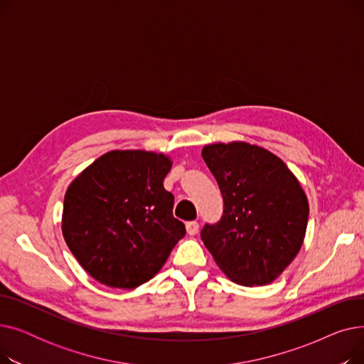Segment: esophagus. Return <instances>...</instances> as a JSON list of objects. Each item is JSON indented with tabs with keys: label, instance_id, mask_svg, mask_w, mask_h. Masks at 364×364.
<instances>
[{
	"label": "esophagus",
	"instance_id": "esophagus-1",
	"mask_svg": "<svg viewBox=\"0 0 364 364\" xmlns=\"http://www.w3.org/2000/svg\"><path fill=\"white\" fill-rule=\"evenodd\" d=\"M186 230L190 236H195L199 232V223L198 221H188L186 223Z\"/></svg>",
	"mask_w": 364,
	"mask_h": 364
}]
</instances>
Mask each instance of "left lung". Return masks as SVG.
Instances as JSON below:
<instances>
[{
	"label": "left lung",
	"mask_w": 364,
	"mask_h": 364,
	"mask_svg": "<svg viewBox=\"0 0 364 364\" xmlns=\"http://www.w3.org/2000/svg\"><path fill=\"white\" fill-rule=\"evenodd\" d=\"M202 158L224 200L223 217L200 237L221 272L242 286L276 280L298 255L309 223V199L274 153L246 141L214 143Z\"/></svg>",
	"instance_id": "left-lung-1"
}]
</instances>
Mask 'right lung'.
Listing matches in <instances>:
<instances>
[{
  "label": "right lung",
  "instance_id": "obj_1",
  "mask_svg": "<svg viewBox=\"0 0 364 364\" xmlns=\"http://www.w3.org/2000/svg\"><path fill=\"white\" fill-rule=\"evenodd\" d=\"M164 153L110 150L68 187L62 233L82 269L110 288L134 289L162 269L186 235L172 215Z\"/></svg>",
  "mask_w": 364,
  "mask_h": 364
}]
</instances>
